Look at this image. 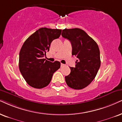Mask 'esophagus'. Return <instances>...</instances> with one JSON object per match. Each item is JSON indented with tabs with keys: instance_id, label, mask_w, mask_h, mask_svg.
Instances as JSON below:
<instances>
[{
	"instance_id": "esophagus-1",
	"label": "esophagus",
	"mask_w": 122,
	"mask_h": 122,
	"mask_svg": "<svg viewBox=\"0 0 122 122\" xmlns=\"http://www.w3.org/2000/svg\"><path fill=\"white\" fill-rule=\"evenodd\" d=\"M65 65L63 64H61V67H63V66H64Z\"/></svg>"
}]
</instances>
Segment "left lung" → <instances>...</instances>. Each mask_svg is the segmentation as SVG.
Listing matches in <instances>:
<instances>
[{"mask_svg":"<svg viewBox=\"0 0 122 122\" xmlns=\"http://www.w3.org/2000/svg\"><path fill=\"white\" fill-rule=\"evenodd\" d=\"M61 35L70 41L72 55L78 58L75 67H70V74L65 77L66 83L71 88L81 89L88 86L97 74L101 65L99 48L91 37L81 29H65Z\"/></svg>","mask_w":122,"mask_h":122,"instance_id":"left-lung-1","label":"left lung"}]
</instances>
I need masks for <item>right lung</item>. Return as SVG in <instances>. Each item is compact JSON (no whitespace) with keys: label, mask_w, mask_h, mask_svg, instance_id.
Returning <instances> with one entry per match:
<instances>
[{"label":"right lung","mask_w":122,"mask_h":122,"mask_svg":"<svg viewBox=\"0 0 122 122\" xmlns=\"http://www.w3.org/2000/svg\"><path fill=\"white\" fill-rule=\"evenodd\" d=\"M61 34V30L42 27L31 35L22 45L19 54V69L31 87L41 89L47 86L54 72L60 69L59 61L51 62L43 58L50 51L52 41Z\"/></svg>","instance_id":"right-lung-1"}]
</instances>
